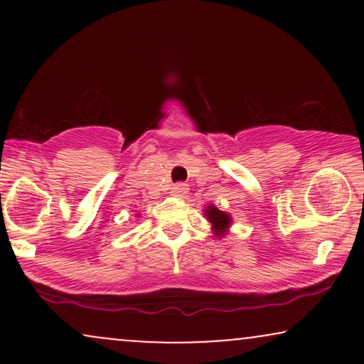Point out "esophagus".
I'll return each mask as SVG.
<instances>
[{
    "label": "esophagus",
    "mask_w": 364,
    "mask_h": 364,
    "mask_svg": "<svg viewBox=\"0 0 364 364\" xmlns=\"http://www.w3.org/2000/svg\"><path fill=\"white\" fill-rule=\"evenodd\" d=\"M171 191L174 195H185L188 191V185L186 183H176V185H173V188H171Z\"/></svg>",
    "instance_id": "1"
}]
</instances>
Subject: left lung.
Returning <instances> with one entry per match:
<instances>
[{"label":"left lung","mask_w":364,"mask_h":364,"mask_svg":"<svg viewBox=\"0 0 364 364\" xmlns=\"http://www.w3.org/2000/svg\"><path fill=\"white\" fill-rule=\"evenodd\" d=\"M207 214V219L210 220L212 225H214V231L217 236L224 235L225 229L229 228V224H231V217H229V214H225V212H220L219 208L215 207H208L205 210Z\"/></svg>","instance_id":"left-lung-1"}]
</instances>
